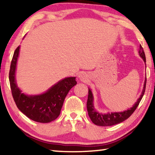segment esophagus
Segmentation results:
<instances>
[{
  "label": "esophagus",
  "mask_w": 155,
  "mask_h": 155,
  "mask_svg": "<svg viewBox=\"0 0 155 155\" xmlns=\"http://www.w3.org/2000/svg\"><path fill=\"white\" fill-rule=\"evenodd\" d=\"M80 80L83 82H86L88 81V76L86 73H81L79 74Z\"/></svg>",
  "instance_id": "34e87169"
}]
</instances>
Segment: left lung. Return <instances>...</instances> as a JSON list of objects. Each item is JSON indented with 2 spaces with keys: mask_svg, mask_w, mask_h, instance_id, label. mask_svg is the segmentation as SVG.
I'll return each instance as SVG.
<instances>
[{
  "mask_svg": "<svg viewBox=\"0 0 155 155\" xmlns=\"http://www.w3.org/2000/svg\"><path fill=\"white\" fill-rule=\"evenodd\" d=\"M139 55L141 58L143 59L144 62H146V55H145V53L143 49L140 45V48L139 51ZM146 80L144 82L143 89V91L141 93L140 97L137 100V102L133 105L132 107L130 109H128L123 112H111L105 114H102L101 113H98L94 109V96H93L92 92L90 89H89V94H88V99L87 102V108L88 111V114L89 116L91 118V120L95 125L98 126H111L114 125L118 123H122L126 119H127L132 114L134 113V111L137 108L138 105L139 104V102H141L143 96L145 91H146Z\"/></svg>",
  "mask_w": 155,
  "mask_h": 155,
  "instance_id": "8db88e82",
  "label": "left lung"
}]
</instances>
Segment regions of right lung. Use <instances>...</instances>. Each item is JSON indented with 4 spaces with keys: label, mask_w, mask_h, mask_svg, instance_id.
<instances>
[{
    "label": "right lung",
    "mask_w": 155,
    "mask_h": 155,
    "mask_svg": "<svg viewBox=\"0 0 155 155\" xmlns=\"http://www.w3.org/2000/svg\"><path fill=\"white\" fill-rule=\"evenodd\" d=\"M20 46L16 48L12 59L9 73V84L14 101L18 109L31 120L38 123H50L58 117L68 91L77 84L75 77L66 78L53 85L44 94L28 96L23 94L15 80L16 63Z\"/></svg>",
    "instance_id": "add662e5"
}]
</instances>
